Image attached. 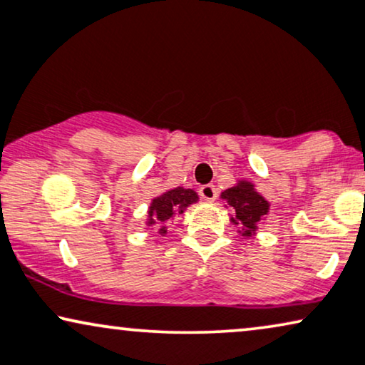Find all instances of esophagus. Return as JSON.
<instances>
[{
    "label": "esophagus",
    "instance_id": "obj_1",
    "mask_svg": "<svg viewBox=\"0 0 365 365\" xmlns=\"http://www.w3.org/2000/svg\"><path fill=\"white\" fill-rule=\"evenodd\" d=\"M198 193H200V197L207 202H213L217 198V188L213 185H203L200 190H198Z\"/></svg>",
    "mask_w": 365,
    "mask_h": 365
}]
</instances>
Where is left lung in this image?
Listing matches in <instances>:
<instances>
[{
	"label": "left lung",
	"mask_w": 365,
	"mask_h": 365,
	"mask_svg": "<svg viewBox=\"0 0 365 365\" xmlns=\"http://www.w3.org/2000/svg\"><path fill=\"white\" fill-rule=\"evenodd\" d=\"M232 207L233 215L230 222L233 225H240L239 233L244 237L255 235L259 222L269 213L270 203L255 190V185L247 180H239L237 185H233L222 192L220 195Z\"/></svg>",
	"instance_id": "1"
}]
</instances>
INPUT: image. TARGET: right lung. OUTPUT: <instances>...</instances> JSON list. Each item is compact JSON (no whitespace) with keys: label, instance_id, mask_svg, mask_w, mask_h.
I'll return each instance as SVG.
<instances>
[{"label":"right lung","instance_id":"right-lung-1","mask_svg":"<svg viewBox=\"0 0 365 365\" xmlns=\"http://www.w3.org/2000/svg\"><path fill=\"white\" fill-rule=\"evenodd\" d=\"M198 202V195L192 188H183L177 187L172 190H167L160 197H155L148 208V220L147 225H160L158 232L165 235L167 233V223L170 218L175 215H180L187 210V207H190L192 203Z\"/></svg>","mask_w":365,"mask_h":365}]
</instances>
